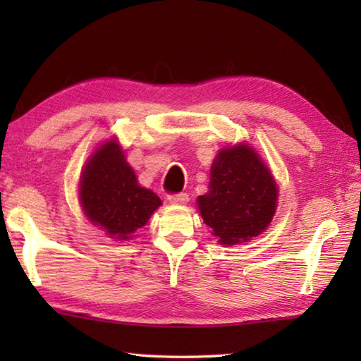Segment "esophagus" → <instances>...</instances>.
Masks as SVG:
<instances>
[{
    "label": "esophagus",
    "instance_id": "1",
    "mask_svg": "<svg viewBox=\"0 0 361 361\" xmlns=\"http://www.w3.org/2000/svg\"><path fill=\"white\" fill-rule=\"evenodd\" d=\"M167 200H169L170 204H175V205H183V204H186L188 200H189V195H188V194H185V192H180V194H172V195H169Z\"/></svg>",
    "mask_w": 361,
    "mask_h": 361
}]
</instances>
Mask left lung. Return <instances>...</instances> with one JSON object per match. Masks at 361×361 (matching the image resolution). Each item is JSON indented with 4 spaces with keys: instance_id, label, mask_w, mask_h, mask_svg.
<instances>
[{
    "instance_id": "1",
    "label": "left lung",
    "mask_w": 361,
    "mask_h": 361,
    "mask_svg": "<svg viewBox=\"0 0 361 361\" xmlns=\"http://www.w3.org/2000/svg\"><path fill=\"white\" fill-rule=\"evenodd\" d=\"M277 185L258 152L245 143L219 149L210 169L209 192L197 197L204 223L221 245L259 235L277 209Z\"/></svg>"
}]
</instances>
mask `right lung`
Masks as SVG:
<instances>
[{"instance_id": "obj_1", "label": "right lung", "mask_w": 361, "mask_h": 361, "mask_svg": "<svg viewBox=\"0 0 361 361\" xmlns=\"http://www.w3.org/2000/svg\"><path fill=\"white\" fill-rule=\"evenodd\" d=\"M84 215L111 239L127 240L148 223L162 200L138 185L118 140H108L85 162L79 181Z\"/></svg>"}]
</instances>
